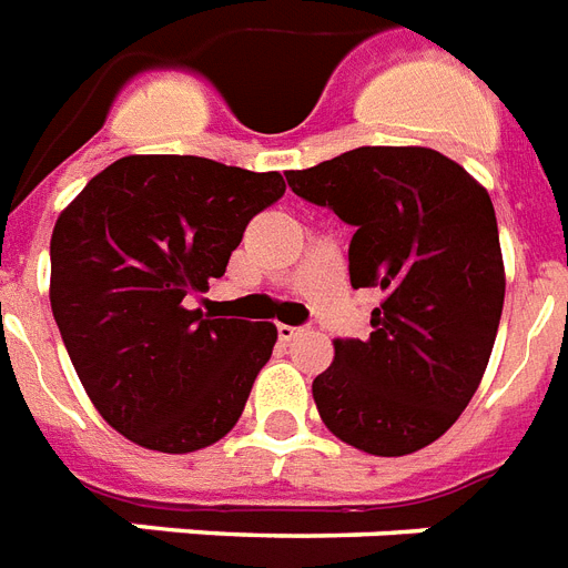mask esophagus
<instances>
[{
    "mask_svg": "<svg viewBox=\"0 0 568 568\" xmlns=\"http://www.w3.org/2000/svg\"><path fill=\"white\" fill-rule=\"evenodd\" d=\"M298 334H302V328H298V325H284V322H281V325H278V337L284 339V343H290V339H296Z\"/></svg>",
    "mask_w": 568,
    "mask_h": 568,
    "instance_id": "obj_1",
    "label": "esophagus"
}]
</instances>
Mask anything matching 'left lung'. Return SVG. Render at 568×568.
Returning <instances> with one entry per match:
<instances>
[{
    "label": "left lung",
    "instance_id": "8db88e82",
    "mask_svg": "<svg viewBox=\"0 0 568 568\" xmlns=\"http://www.w3.org/2000/svg\"><path fill=\"white\" fill-rule=\"evenodd\" d=\"M311 205L355 229L352 287H378L366 339H337L313 378L334 437L402 457L443 437L475 396L505 305V263L489 193L422 146H361L287 172Z\"/></svg>",
    "mask_w": 568,
    "mask_h": 568
}]
</instances>
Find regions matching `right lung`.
Listing matches in <instances>:
<instances>
[{
    "mask_svg": "<svg viewBox=\"0 0 568 568\" xmlns=\"http://www.w3.org/2000/svg\"><path fill=\"white\" fill-rule=\"evenodd\" d=\"M284 190L278 172L129 155L58 216L54 322L90 402L122 437L187 455L237 425L278 331L190 311V296L225 275L248 220Z\"/></svg>",
    "mask_w": 568,
    "mask_h": 568,
    "instance_id": "1",
    "label": "right lung"
}]
</instances>
